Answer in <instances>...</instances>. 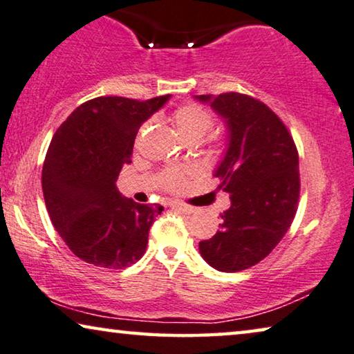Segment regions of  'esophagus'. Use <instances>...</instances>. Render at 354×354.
Returning <instances> with one entry per match:
<instances>
[{
  "mask_svg": "<svg viewBox=\"0 0 354 354\" xmlns=\"http://www.w3.org/2000/svg\"><path fill=\"white\" fill-rule=\"evenodd\" d=\"M172 207L178 209V211L183 212V214H193L194 211H196V207L192 206V204H187V203H182V201L172 203Z\"/></svg>",
  "mask_w": 354,
  "mask_h": 354,
  "instance_id": "34e87169",
  "label": "esophagus"
}]
</instances>
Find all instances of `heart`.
I'll use <instances>...</instances> for the list:
<instances>
[{"label":"heart","instance_id":"obj_1","mask_svg":"<svg viewBox=\"0 0 354 354\" xmlns=\"http://www.w3.org/2000/svg\"><path fill=\"white\" fill-rule=\"evenodd\" d=\"M172 120L176 122L178 132L183 139L194 142L207 134L214 126V116L207 109L198 104H185L174 110ZM148 127V122L142 126L143 132ZM196 171L193 167H166L160 174L161 187L167 192H177L187 185L188 178L193 177Z\"/></svg>","mask_w":354,"mask_h":354}]
</instances>
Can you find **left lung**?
Listing matches in <instances>:
<instances>
[{"label": "left lung", "instance_id": "obj_1", "mask_svg": "<svg viewBox=\"0 0 354 354\" xmlns=\"http://www.w3.org/2000/svg\"><path fill=\"white\" fill-rule=\"evenodd\" d=\"M227 120L228 150L215 177L232 207L222 230L199 243L215 270L236 273L270 255L288 233L300 196L299 151L281 118L252 95H198Z\"/></svg>", "mask_w": 354, "mask_h": 354}]
</instances>
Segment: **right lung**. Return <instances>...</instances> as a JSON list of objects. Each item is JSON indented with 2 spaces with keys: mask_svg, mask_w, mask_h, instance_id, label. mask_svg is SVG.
<instances>
[{
  "mask_svg": "<svg viewBox=\"0 0 354 354\" xmlns=\"http://www.w3.org/2000/svg\"><path fill=\"white\" fill-rule=\"evenodd\" d=\"M167 99L95 97L66 118L50 140L41 176L44 203L65 244L84 262L121 270L145 254L162 206L122 198L115 182L131 162L142 122Z\"/></svg>",
  "mask_w": 354,
  "mask_h": 354,
  "instance_id": "right-lung-1",
  "label": "right lung"
}]
</instances>
